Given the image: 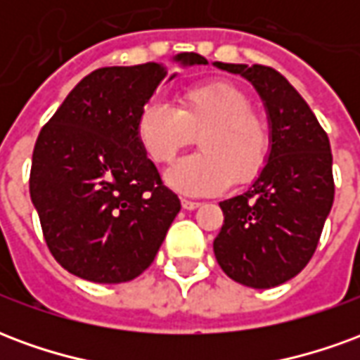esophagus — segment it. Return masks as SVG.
Here are the masks:
<instances>
[{
  "label": "esophagus",
  "instance_id": "esophagus-1",
  "mask_svg": "<svg viewBox=\"0 0 360 360\" xmlns=\"http://www.w3.org/2000/svg\"><path fill=\"white\" fill-rule=\"evenodd\" d=\"M181 204H183V208H185V210H196V208L200 206V202H198V200H188V198H183V200H181Z\"/></svg>",
  "mask_w": 360,
  "mask_h": 360
}]
</instances>
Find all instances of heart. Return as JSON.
<instances>
[{"instance_id":"1","label":"heart","mask_w":360,"mask_h":360,"mask_svg":"<svg viewBox=\"0 0 360 360\" xmlns=\"http://www.w3.org/2000/svg\"><path fill=\"white\" fill-rule=\"evenodd\" d=\"M198 132L202 152L181 158L165 172V183L181 195H216L233 181L249 183L266 165L268 125L252 111L249 94L233 82L185 90L177 110L152 100L136 119V141L158 164L169 162Z\"/></svg>"}]
</instances>
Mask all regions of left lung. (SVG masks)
I'll use <instances>...</instances> for the list:
<instances>
[{
  "mask_svg": "<svg viewBox=\"0 0 360 360\" xmlns=\"http://www.w3.org/2000/svg\"><path fill=\"white\" fill-rule=\"evenodd\" d=\"M241 75L264 103L270 154L243 195L219 208L224 226L214 239L221 270L255 289L281 285L309 264L332 210V150L309 103L283 75L264 65L214 61Z\"/></svg>",
  "mask_w": 360,
  "mask_h": 360,
  "instance_id": "1",
  "label": "left lung"
}]
</instances>
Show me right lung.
<instances>
[{
  "instance_id": "1",
  "label": "right lung",
  "mask_w": 360,
  "mask_h": 360,
  "mask_svg": "<svg viewBox=\"0 0 360 360\" xmlns=\"http://www.w3.org/2000/svg\"><path fill=\"white\" fill-rule=\"evenodd\" d=\"M172 61L208 63L193 51ZM175 75L154 61L96 69L38 134L30 198L48 249L77 278L123 283L141 276L179 214V198L136 141L139 113Z\"/></svg>"
}]
</instances>
